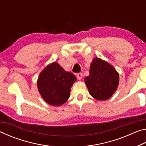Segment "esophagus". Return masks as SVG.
Masks as SVG:
<instances>
[{
    "label": "esophagus",
    "mask_w": 146,
    "mask_h": 146,
    "mask_svg": "<svg viewBox=\"0 0 146 146\" xmlns=\"http://www.w3.org/2000/svg\"><path fill=\"white\" fill-rule=\"evenodd\" d=\"M82 76H83V75L82 73H78L77 75H76V77H77V78L78 79V80H81V79L82 78Z\"/></svg>",
    "instance_id": "esophagus-1"
}]
</instances>
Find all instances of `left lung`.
<instances>
[{
	"instance_id": "left-lung-1",
	"label": "left lung",
	"mask_w": 146,
	"mask_h": 146,
	"mask_svg": "<svg viewBox=\"0 0 146 146\" xmlns=\"http://www.w3.org/2000/svg\"><path fill=\"white\" fill-rule=\"evenodd\" d=\"M89 93L98 100H106L113 95L119 83V74L113 66L99 58L90 66V75L85 77Z\"/></svg>"
}]
</instances>
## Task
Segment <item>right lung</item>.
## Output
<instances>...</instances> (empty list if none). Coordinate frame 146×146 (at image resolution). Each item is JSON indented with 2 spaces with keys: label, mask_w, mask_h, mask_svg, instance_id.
I'll list each match as a JSON object with an SVG mask.
<instances>
[{
  "label": "right lung",
  "mask_w": 146,
  "mask_h": 146,
  "mask_svg": "<svg viewBox=\"0 0 146 146\" xmlns=\"http://www.w3.org/2000/svg\"><path fill=\"white\" fill-rule=\"evenodd\" d=\"M76 80L73 73L66 71L55 62L41 71L37 80L38 90L49 104L61 106L70 98L71 88Z\"/></svg>",
  "instance_id": "obj_1"
}]
</instances>
